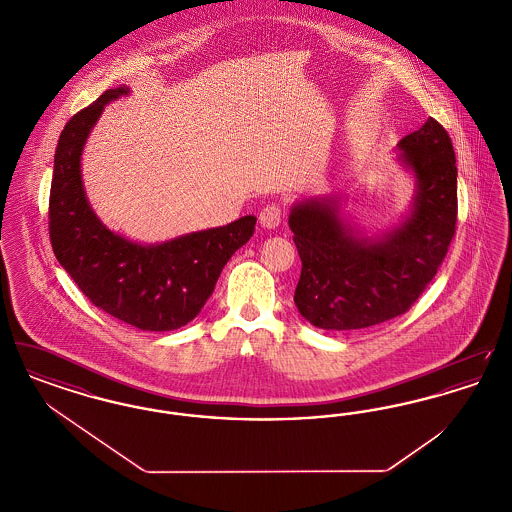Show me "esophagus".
<instances>
[{"mask_svg": "<svg viewBox=\"0 0 512 512\" xmlns=\"http://www.w3.org/2000/svg\"><path fill=\"white\" fill-rule=\"evenodd\" d=\"M259 222L265 228H276L282 222V209L278 205H267L261 213H259Z\"/></svg>", "mask_w": 512, "mask_h": 512, "instance_id": "obj_1", "label": "esophagus"}]
</instances>
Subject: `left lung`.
I'll list each match as a JSON object with an SVG mask.
<instances>
[{
    "instance_id": "left-lung-1",
    "label": "left lung",
    "mask_w": 512,
    "mask_h": 512,
    "mask_svg": "<svg viewBox=\"0 0 512 512\" xmlns=\"http://www.w3.org/2000/svg\"><path fill=\"white\" fill-rule=\"evenodd\" d=\"M416 195L405 222L366 238L340 219L338 199L293 205L301 259L295 307L322 330H361L407 313L436 276L457 226V165L447 130L428 117L399 144Z\"/></svg>"
}]
</instances>
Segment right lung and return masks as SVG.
<instances>
[{
  "label": "right lung",
  "mask_w": 512,
  "mask_h": 512,
  "mask_svg": "<svg viewBox=\"0 0 512 512\" xmlns=\"http://www.w3.org/2000/svg\"><path fill=\"white\" fill-rule=\"evenodd\" d=\"M128 92H103L65 124L53 161L49 240L59 265L98 309L146 332H169L197 317L257 219L247 215L157 245L134 244L105 228L86 199L80 155L103 107Z\"/></svg>",
  "instance_id": "obj_1"
}]
</instances>
